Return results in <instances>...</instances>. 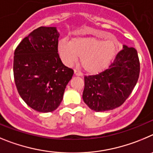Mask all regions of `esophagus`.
Wrapping results in <instances>:
<instances>
[{
	"label": "esophagus",
	"instance_id": "34e87169",
	"mask_svg": "<svg viewBox=\"0 0 153 153\" xmlns=\"http://www.w3.org/2000/svg\"><path fill=\"white\" fill-rule=\"evenodd\" d=\"M74 74H75V75H76V76H80V77H82V75H83L81 72L78 71L77 70H74Z\"/></svg>",
	"mask_w": 153,
	"mask_h": 153
}]
</instances>
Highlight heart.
<instances>
[{"instance_id":"b5f03b06","label":"heart","mask_w":153,"mask_h":153,"mask_svg":"<svg viewBox=\"0 0 153 153\" xmlns=\"http://www.w3.org/2000/svg\"><path fill=\"white\" fill-rule=\"evenodd\" d=\"M107 40L91 36L75 37L71 41L60 39L58 50L65 64L70 66L81 57L82 68L89 74H97L109 66L118 49V41L107 33H103Z\"/></svg>"}]
</instances>
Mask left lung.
<instances>
[{"instance_id": "1", "label": "left lung", "mask_w": 153, "mask_h": 153, "mask_svg": "<svg viewBox=\"0 0 153 153\" xmlns=\"http://www.w3.org/2000/svg\"><path fill=\"white\" fill-rule=\"evenodd\" d=\"M140 68L137 51L123 45L107 69L85 77L84 102L97 112L120 107L137 85Z\"/></svg>"}]
</instances>
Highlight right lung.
I'll return each instance as SVG.
<instances>
[{
  "mask_svg": "<svg viewBox=\"0 0 153 153\" xmlns=\"http://www.w3.org/2000/svg\"><path fill=\"white\" fill-rule=\"evenodd\" d=\"M59 35L56 27H40L14 51L13 76L18 93L29 107L39 112L57 109L74 74L58 54Z\"/></svg>",
  "mask_w": 153,
  "mask_h": 153,
  "instance_id": "obj_1",
  "label": "right lung"
}]
</instances>
